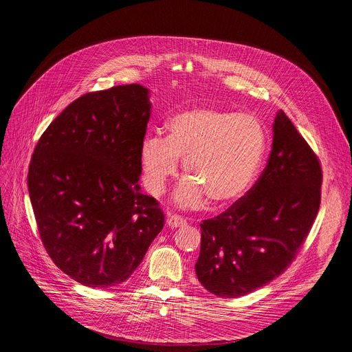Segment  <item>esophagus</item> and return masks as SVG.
I'll use <instances>...</instances> for the list:
<instances>
[{
    "label": "esophagus",
    "mask_w": 352,
    "mask_h": 352,
    "mask_svg": "<svg viewBox=\"0 0 352 352\" xmlns=\"http://www.w3.org/2000/svg\"><path fill=\"white\" fill-rule=\"evenodd\" d=\"M186 219H184L182 217L177 215V214H166V226H168L170 228H181L186 226Z\"/></svg>",
    "instance_id": "34e87169"
}]
</instances>
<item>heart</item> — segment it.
Returning a JSON list of instances; mask_svg holds the SVG:
<instances>
[{
	"label": "heart",
	"instance_id": "heart-1",
	"mask_svg": "<svg viewBox=\"0 0 352 352\" xmlns=\"http://www.w3.org/2000/svg\"><path fill=\"white\" fill-rule=\"evenodd\" d=\"M265 150V129L254 116L194 107L170 120L166 138L146 137L140 161L146 190L161 195L182 160L188 177L174 199L179 207L198 210L207 198L214 206L241 198L256 178Z\"/></svg>",
	"mask_w": 352,
	"mask_h": 352
}]
</instances>
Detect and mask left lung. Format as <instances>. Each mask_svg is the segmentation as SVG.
Returning a JSON list of instances; mask_svg holds the SVG:
<instances>
[{
	"mask_svg": "<svg viewBox=\"0 0 352 352\" xmlns=\"http://www.w3.org/2000/svg\"><path fill=\"white\" fill-rule=\"evenodd\" d=\"M272 150L255 186L201 227L198 281L221 298H238L285 271L314 224L321 202L317 155L278 111Z\"/></svg>",
	"mask_w": 352,
	"mask_h": 352,
	"instance_id": "obj_1",
	"label": "left lung"
}]
</instances>
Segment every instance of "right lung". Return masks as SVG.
I'll return each mask as SVG.
<instances>
[{
    "label": "right lung",
    "mask_w": 352,
    "mask_h": 352,
    "mask_svg": "<svg viewBox=\"0 0 352 352\" xmlns=\"http://www.w3.org/2000/svg\"><path fill=\"white\" fill-rule=\"evenodd\" d=\"M150 116V89L140 84L88 92L34 150L28 192L43 244L85 287L126 281L164 227L157 199L138 184Z\"/></svg>",
    "instance_id": "right-lung-1"
}]
</instances>
